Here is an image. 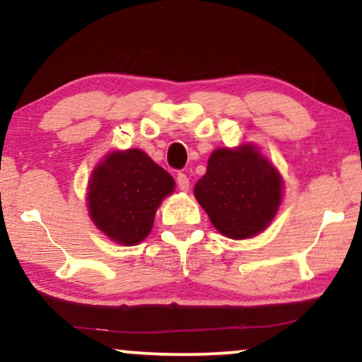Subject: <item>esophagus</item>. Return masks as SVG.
Masks as SVG:
<instances>
[{
    "mask_svg": "<svg viewBox=\"0 0 362 362\" xmlns=\"http://www.w3.org/2000/svg\"><path fill=\"white\" fill-rule=\"evenodd\" d=\"M177 185H178V189L187 192V190H189V187H190L189 177H187L185 173H178V175H177Z\"/></svg>",
    "mask_w": 362,
    "mask_h": 362,
    "instance_id": "obj_1",
    "label": "esophagus"
}]
</instances>
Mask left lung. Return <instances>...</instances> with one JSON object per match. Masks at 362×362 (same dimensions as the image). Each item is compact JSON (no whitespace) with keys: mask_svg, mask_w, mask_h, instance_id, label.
<instances>
[{"mask_svg":"<svg viewBox=\"0 0 362 362\" xmlns=\"http://www.w3.org/2000/svg\"><path fill=\"white\" fill-rule=\"evenodd\" d=\"M194 194L219 233L245 240L271 224L281 206L282 178L252 144L219 148Z\"/></svg>","mask_w":362,"mask_h":362,"instance_id":"1","label":"left lung"}]
</instances>
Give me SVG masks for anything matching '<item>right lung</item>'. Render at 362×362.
I'll list each match as a JSON object with an SVG mask.
<instances>
[{
    "instance_id": "add662e5",
    "label": "right lung",
    "mask_w": 362,
    "mask_h": 362,
    "mask_svg": "<svg viewBox=\"0 0 362 362\" xmlns=\"http://www.w3.org/2000/svg\"><path fill=\"white\" fill-rule=\"evenodd\" d=\"M175 189L172 175L141 149L114 151L91 173V221L120 245H136L149 235L155 213Z\"/></svg>"
}]
</instances>
